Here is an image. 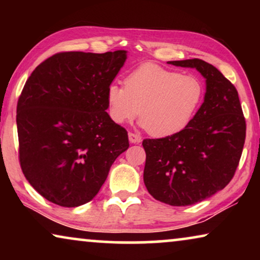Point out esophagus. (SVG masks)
<instances>
[{"instance_id":"1","label":"esophagus","mask_w":260,"mask_h":260,"mask_svg":"<svg viewBox=\"0 0 260 260\" xmlns=\"http://www.w3.org/2000/svg\"><path fill=\"white\" fill-rule=\"evenodd\" d=\"M129 141H130V143H141L142 137L140 136V135L129 133Z\"/></svg>"}]
</instances>
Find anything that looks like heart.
Masks as SVG:
<instances>
[{
  "mask_svg": "<svg viewBox=\"0 0 260 260\" xmlns=\"http://www.w3.org/2000/svg\"><path fill=\"white\" fill-rule=\"evenodd\" d=\"M125 87L109 85L106 103L110 118L124 124L141 112V125L155 137L182 131L200 108L204 85L193 74H181L155 63H145L127 74Z\"/></svg>",
  "mask_w": 260,
  "mask_h": 260,
  "instance_id": "obj_1",
  "label": "heart"
}]
</instances>
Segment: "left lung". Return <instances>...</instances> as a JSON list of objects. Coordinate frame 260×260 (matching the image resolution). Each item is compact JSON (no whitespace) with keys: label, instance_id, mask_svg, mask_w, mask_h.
<instances>
[{"label":"left lung","instance_id":"1","mask_svg":"<svg viewBox=\"0 0 260 260\" xmlns=\"http://www.w3.org/2000/svg\"><path fill=\"white\" fill-rule=\"evenodd\" d=\"M198 70L205 99L194 118L173 136L144 140L143 180L156 200L189 206L211 198L232 180L243 152L246 123L234 85L201 59L168 61Z\"/></svg>","mask_w":260,"mask_h":260}]
</instances>
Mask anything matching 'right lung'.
Returning <instances> with one entry per match:
<instances>
[{
	"instance_id": "1",
	"label": "right lung",
	"mask_w": 260,
	"mask_h": 260,
	"mask_svg": "<svg viewBox=\"0 0 260 260\" xmlns=\"http://www.w3.org/2000/svg\"><path fill=\"white\" fill-rule=\"evenodd\" d=\"M125 60L126 51L58 53L24 84L16 109L21 169L53 204L91 201L129 148L126 130L106 112V90Z\"/></svg>"
}]
</instances>
